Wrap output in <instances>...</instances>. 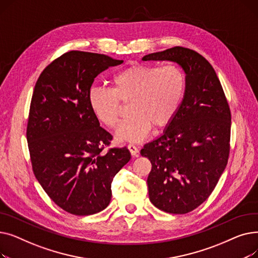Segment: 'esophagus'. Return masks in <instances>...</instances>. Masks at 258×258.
<instances>
[{"mask_svg": "<svg viewBox=\"0 0 258 258\" xmlns=\"http://www.w3.org/2000/svg\"><path fill=\"white\" fill-rule=\"evenodd\" d=\"M127 148H128V151H130V153L133 157H138L139 156V150H138L137 146H135L134 144H128Z\"/></svg>", "mask_w": 258, "mask_h": 258, "instance_id": "esophagus-1", "label": "esophagus"}]
</instances>
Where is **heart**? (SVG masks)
Segmentation results:
<instances>
[{
    "mask_svg": "<svg viewBox=\"0 0 258 258\" xmlns=\"http://www.w3.org/2000/svg\"><path fill=\"white\" fill-rule=\"evenodd\" d=\"M186 91V76L175 64L135 63L116 73L112 90L94 86L89 92V104L104 125L116 127L121 103L130 102L132 114L116 131L121 142H139L156 128L167 125L177 114Z\"/></svg>",
    "mask_w": 258,
    "mask_h": 258,
    "instance_id": "obj_1",
    "label": "heart"
}]
</instances>
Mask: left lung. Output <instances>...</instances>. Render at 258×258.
Listing matches in <instances>:
<instances>
[{
    "label": "left lung",
    "mask_w": 258,
    "mask_h": 258,
    "mask_svg": "<svg viewBox=\"0 0 258 258\" xmlns=\"http://www.w3.org/2000/svg\"><path fill=\"white\" fill-rule=\"evenodd\" d=\"M142 60L173 61L186 76L177 114L140 152L152 163L150 201L162 211L184 214L207 200L226 168L231 114L214 69L196 51L173 47L147 54Z\"/></svg>",
    "instance_id": "obj_1"
}]
</instances>
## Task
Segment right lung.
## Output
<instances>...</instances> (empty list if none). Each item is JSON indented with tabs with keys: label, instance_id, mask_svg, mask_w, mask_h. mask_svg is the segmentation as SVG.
I'll list each match as a JSON object with an SVG mask.
<instances>
[{
	"label": "right lung",
	"instance_id": "right-lung-1",
	"mask_svg": "<svg viewBox=\"0 0 258 258\" xmlns=\"http://www.w3.org/2000/svg\"><path fill=\"white\" fill-rule=\"evenodd\" d=\"M122 62L70 51L52 61L34 87L27 141L35 178L57 206L75 215L106 208L113 178L131 160L126 147L102 152L112 135L100 127L88 98L94 78Z\"/></svg>",
	"mask_w": 258,
	"mask_h": 258
}]
</instances>
